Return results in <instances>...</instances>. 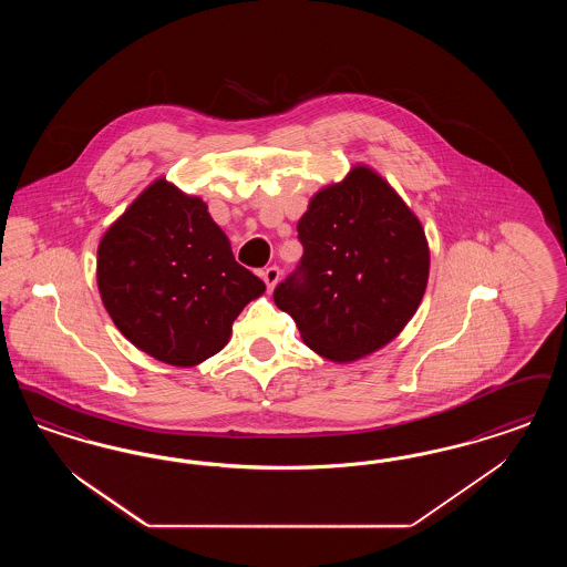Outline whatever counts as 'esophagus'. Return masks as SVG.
Returning <instances> with one entry per match:
<instances>
[{"label": "esophagus", "mask_w": 567, "mask_h": 567, "mask_svg": "<svg viewBox=\"0 0 567 567\" xmlns=\"http://www.w3.org/2000/svg\"><path fill=\"white\" fill-rule=\"evenodd\" d=\"M278 280H280V270L276 266L264 270V282L268 285V289H274L278 285Z\"/></svg>", "instance_id": "obj_1"}]
</instances>
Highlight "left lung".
I'll list each match as a JSON object with an SVG mask.
<instances>
[{
	"label": "left lung",
	"mask_w": 567,
	"mask_h": 567,
	"mask_svg": "<svg viewBox=\"0 0 567 567\" xmlns=\"http://www.w3.org/2000/svg\"><path fill=\"white\" fill-rule=\"evenodd\" d=\"M303 257L274 289L301 340L350 363L394 340L429 282L431 250L420 219L369 166L312 196L297 224Z\"/></svg>",
	"instance_id": "8db88e82"
}]
</instances>
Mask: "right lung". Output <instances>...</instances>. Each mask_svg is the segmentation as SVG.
I'll use <instances>...</instances> for the list:
<instances>
[{
  "instance_id": "obj_1",
  "label": "right lung",
  "mask_w": 567,
  "mask_h": 567,
  "mask_svg": "<svg viewBox=\"0 0 567 567\" xmlns=\"http://www.w3.org/2000/svg\"><path fill=\"white\" fill-rule=\"evenodd\" d=\"M96 282L120 333L175 367L217 354L243 308L266 291L234 259L208 206L162 177L101 238Z\"/></svg>"
}]
</instances>
